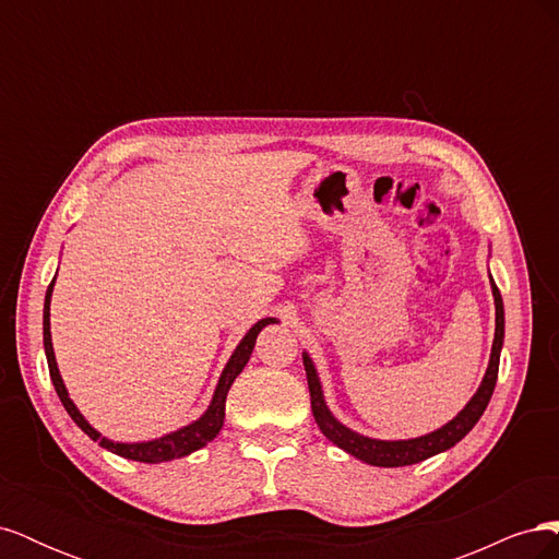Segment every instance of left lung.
<instances>
[{"label":"left lung","mask_w":559,"mask_h":559,"mask_svg":"<svg viewBox=\"0 0 559 559\" xmlns=\"http://www.w3.org/2000/svg\"><path fill=\"white\" fill-rule=\"evenodd\" d=\"M489 286H492V296H495V343H492V354H489V364L485 370V378L478 386V392L471 396V401L464 405V408L452 417L448 425L441 429H436L431 433L417 436V438H405V441H380V438H370L364 433L352 431L345 427L343 421H337L333 413L329 411V405L324 401V389H321L317 368L310 359L308 352H302V366H306V376H308V386H310V401H312V415L317 419V425L331 443H335L341 450L349 452L357 460L370 464V466H384V468H394V466H411L417 462H425L429 456L445 452L452 445H456L462 438L478 425L480 415L485 413L489 399H492L497 376H499V357H501V347H503V300L497 289L495 280L489 277Z\"/></svg>","instance_id":"left-lung-1"}]
</instances>
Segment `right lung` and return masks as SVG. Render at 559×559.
<instances>
[{
    "label": "right lung",
    "instance_id": "add662e5",
    "mask_svg": "<svg viewBox=\"0 0 559 559\" xmlns=\"http://www.w3.org/2000/svg\"><path fill=\"white\" fill-rule=\"evenodd\" d=\"M53 282L48 284L46 289V300H44V349H46V361H48V373L50 380H53L56 392L64 405V411L70 413V417L76 421V427H81L83 433H88L95 443L103 445L105 450L118 454V456H126V460L132 462H144V464H160V462H173L179 460V456L191 454L200 448H205L210 441H214L216 433L222 431L224 427V417H226V396H228V389L242 373V368L247 366L253 345H257V337L259 333L267 326V324H275V317H265L261 321L253 324L247 335L240 341V345L235 347V352L230 354V359L226 364V368L222 370V378H218V384L214 389V396L207 405V411L202 413L195 421L191 425H186L173 433H165L160 438H154V441H142V443H118L111 441V438L103 436L97 429H93L88 425V419L79 413V408L74 405V401L70 399V392H67V386L62 382V376L58 370V361H56V352H53V343H50V296H53Z\"/></svg>",
    "mask_w": 559,
    "mask_h": 559
}]
</instances>
